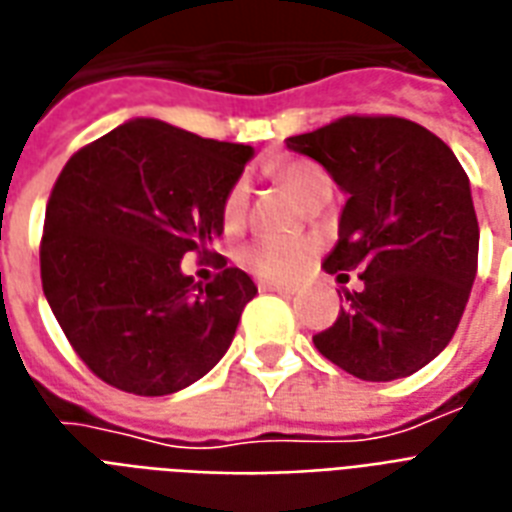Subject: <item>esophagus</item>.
I'll list each match as a JSON object with an SVG mask.
<instances>
[{
	"mask_svg": "<svg viewBox=\"0 0 512 512\" xmlns=\"http://www.w3.org/2000/svg\"><path fill=\"white\" fill-rule=\"evenodd\" d=\"M261 292H278V294H294L297 286H289V283H275V281H261L259 283Z\"/></svg>",
	"mask_w": 512,
	"mask_h": 512,
	"instance_id": "34e87169",
	"label": "esophagus"
}]
</instances>
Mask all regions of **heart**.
Segmentation results:
<instances>
[{
    "instance_id": "obj_1",
    "label": "heart",
    "mask_w": 512,
    "mask_h": 512,
    "mask_svg": "<svg viewBox=\"0 0 512 512\" xmlns=\"http://www.w3.org/2000/svg\"><path fill=\"white\" fill-rule=\"evenodd\" d=\"M278 177H281L283 188L300 201L316 188L330 185L327 174L308 160L283 163L278 169ZM245 207H248V188H245V182H234L229 193L223 196V207H220L226 229L240 226L242 218H245ZM313 253H316V242L305 240V237H286V240L261 237V240H251L248 245H242L237 251V261L264 281H289V278H297L300 272L308 270Z\"/></svg>"
}]
</instances>
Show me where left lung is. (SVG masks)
<instances>
[{"instance_id":"1","label":"left lung","mask_w":512,"mask_h":512,"mask_svg":"<svg viewBox=\"0 0 512 512\" xmlns=\"http://www.w3.org/2000/svg\"><path fill=\"white\" fill-rule=\"evenodd\" d=\"M286 147L322 163L349 196L324 270L346 292L316 349L365 382L420 371L453 338L477 275L469 177L445 141L404 117H341ZM341 294V292H338Z\"/></svg>"}]
</instances>
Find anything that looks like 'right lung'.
Instances as JSON below:
<instances>
[{
	"label": "right lung",
	"instance_id": "1",
	"mask_svg": "<svg viewBox=\"0 0 512 512\" xmlns=\"http://www.w3.org/2000/svg\"><path fill=\"white\" fill-rule=\"evenodd\" d=\"M251 158L245 144L130 119L65 163L46 207L40 278L70 346L106 384L169 395L226 354L256 283L212 242L223 196ZM190 252L216 261L215 282L181 272Z\"/></svg>",
	"mask_w": 512,
	"mask_h": 512
}]
</instances>
